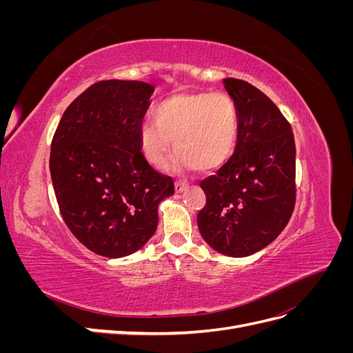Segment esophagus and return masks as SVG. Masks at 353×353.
Returning <instances> with one entry per match:
<instances>
[{
    "label": "esophagus",
    "instance_id": "esophagus-1",
    "mask_svg": "<svg viewBox=\"0 0 353 353\" xmlns=\"http://www.w3.org/2000/svg\"><path fill=\"white\" fill-rule=\"evenodd\" d=\"M185 188H187V183H184V181H176V183H175L176 193H181V191H184Z\"/></svg>",
    "mask_w": 353,
    "mask_h": 353
}]
</instances>
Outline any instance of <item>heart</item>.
Listing matches in <instances>:
<instances>
[{"mask_svg": "<svg viewBox=\"0 0 353 353\" xmlns=\"http://www.w3.org/2000/svg\"><path fill=\"white\" fill-rule=\"evenodd\" d=\"M154 121L138 131V152L148 165L162 166L175 148L170 168L175 172L221 168L239 140V110L225 92H178L157 105Z\"/></svg>", "mask_w": 353, "mask_h": 353, "instance_id": "b5f03b06", "label": "heart"}]
</instances>
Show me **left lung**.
<instances>
[{
  "instance_id": "left-lung-1",
  "label": "left lung",
  "mask_w": 353,
  "mask_h": 353,
  "mask_svg": "<svg viewBox=\"0 0 353 353\" xmlns=\"http://www.w3.org/2000/svg\"><path fill=\"white\" fill-rule=\"evenodd\" d=\"M239 110L234 154L200 187L206 205L197 215L201 237L216 252L243 258L272 243L296 205V145L292 125L252 83L227 78Z\"/></svg>"
}]
</instances>
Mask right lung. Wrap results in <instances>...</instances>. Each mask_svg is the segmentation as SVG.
<instances>
[{
  "label": "right lung",
  "mask_w": 353,
  "mask_h": 353,
  "mask_svg": "<svg viewBox=\"0 0 353 353\" xmlns=\"http://www.w3.org/2000/svg\"><path fill=\"white\" fill-rule=\"evenodd\" d=\"M154 87L141 81L92 83L63 113L51 141L50 172L61 218L85 248L128 256L150 240L157 206L174 179L138 152V131Z\"/></svg>",
  "instance_id": "1"
}]
</instances>
